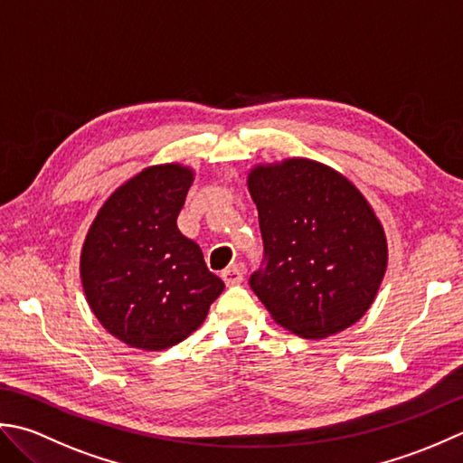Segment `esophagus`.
I'll return each mask as SVG.
<instances>
[{
	"label": "esophagus",
	"instance_id": "obj_1",
	"mask_svg": "<svg viewBox=\"0 0 463 463\" xmlns=\"http://www.w3.org/2000/svg\"><path fill=\"white\" fill-rule=\"evenodd\" d=\"M222 278L225 281V286H238L243 281V276H241V268L240 266H230L228 269L222 271Z\"/></svg>",
	"mask_w": 463,
	"mask_h": 463
}]
</instances>
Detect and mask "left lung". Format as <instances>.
Masks as SVG:
<instances>
[{"instance_id": "1", "label": "left lung", "mask_w": 463, "mask_h": 463, "mask_svg": "<svg viewBox=\"0 0 463 463\" xmlns=\"http://www.w3.org/2000/svg\"><path fill=\"white\" fill-rule=\"evenodd\" d=\"M266 268L250 286L278 326L324 339L360 322L388 269V238L372 203L337 169L307 157L256 164Z\"/></svg>"}]
</instances>
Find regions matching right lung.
I'll list each match as a JSON object with an SVG mask.
<instances>
[{"mask_svg": "<svg viewBox=\"0 0 463 463\" xmlns=\"http://www.w3.org/2000/svg\"><path fill=\"white\" fill-rule=\"evenodd\" d=\"M195 179L179 162L141 169L109 194L80 253L88 306L129 347L167 350L203 324L223 281L207 269L177 213Z\"/></svg>", "mask_w": 463, "mask_h": 463, "instance_id": "right-lung-1", "label": "right lung"}]
</instances>
